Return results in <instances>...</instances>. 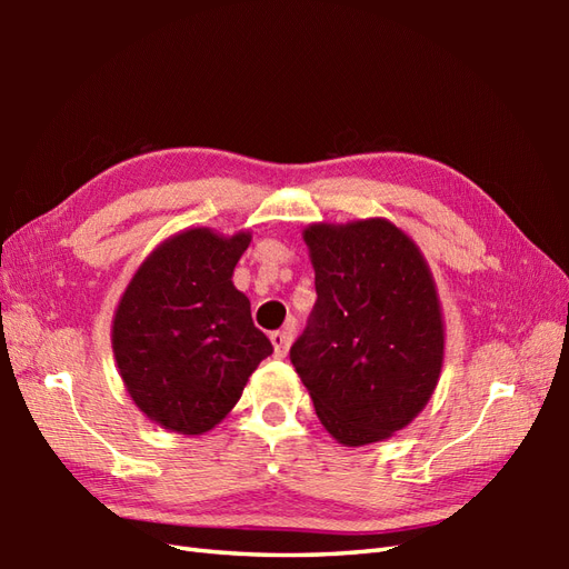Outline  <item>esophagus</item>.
<instances>
[{
    "mask_svg": "<svg viewBox=\"0 0 569 569\" xmlns=\"http://www.w3.org/2000/svg\"><path fill=\"white\" fill-rule=\"evenodd\" d=\"M291 342H293V330H278L271 335V345H273L276 357H286Z\"/></svg>",
    "mask_w": 569,
    "mask_h": 569,
    "instance_id": "esophagus-1",
    "label": "esophagus"
}]
</instances>
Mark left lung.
Listing matches in <instances>:
<instances>
[{
    "instance_id": "obj_1",
    "label": "left lung",
    "mask_w": 569,
    "mask_h": 569,
    "mask_svg": "<svg viewBox=\"0 0 569 569\" xmlns=\"http://www.w3.org/2000/svg\"><path fill=\"white\" fill-rule=\"evenodd\" d=\"M316 308L291 361L337 442L391 438L438 386L445 325L416 241L389 220L310 224Z\"/></svg>"
}]
</instances>
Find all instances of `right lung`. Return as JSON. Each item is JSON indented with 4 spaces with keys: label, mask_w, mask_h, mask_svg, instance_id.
Returning <instances> with one entry per match:
<instances>
[{
    "label": "right lung",
    "mask_w": 569,
    "mask_h": 569,
    "mask_svg": "<svg viewBox=\"0 0 569 569\" xmlns=\"http://www.w3.org/2000/svg\"><path fill=\"white\" fill-rule=\"evenodd\" d=\"M249 232L192 227L156 247L112 320V349L131 401L180 435L212 430L273 347L232 283Z\"/></svg>",
    "instance_id": "obj_1"
}]
</instances>
